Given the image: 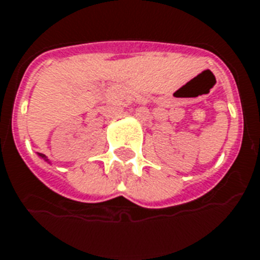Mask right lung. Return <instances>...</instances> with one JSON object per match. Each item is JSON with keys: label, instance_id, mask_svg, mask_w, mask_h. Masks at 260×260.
I'll use <instances>...</instances> for the list:
<instances>
[{"label": "right lung", "instance_id": "1", "mask_svg": "<svg viewBox=\"0 0 260 260\" xmlns=\"http://www.w3.org/2000/svg\"><path fill=\"white\" fill-rule=\"evenodd\" d=\"M39 155H40L41 158H44V159H45V161H48V159H47V157H45V155H44V154H41V153H39Z\"/></svg>", "mask_w": 260, "mask_h": 260}]
</instances>
